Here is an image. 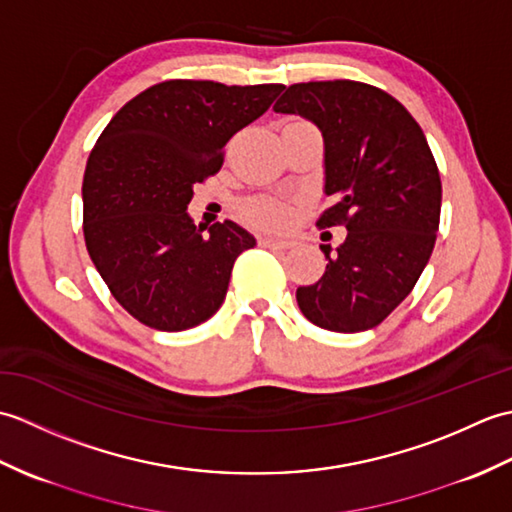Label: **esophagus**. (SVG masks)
Listing matches in <instances>:
<instances>
[{
    "label": "esophagus",
    "instance_id": "obj_1",
    "mask_svg": "<svg viewBox=\"0 0 512 512\" xmlns=\"http://www.w3.org/2000/svg\"><path fill=\"white\" fill-rule=\"evenodd\" d=\"M259 246L264 248H279V250H286L292 248L295 244L288 242V239H273V237H259Z\"/></svg>",
    "mask_w": 512,
    "mask_h": 512
}]
</instances>
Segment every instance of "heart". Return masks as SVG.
Instances as JSON below:
<instances>
[{"mask_svg": "<svg viewBox=\"0 0 512 512\" xmlns=\"http://www.w3.org/2000/svg\"><path fill=\"white\" fill-rule=\"evenodd\" d=\"M242 217L259 231H284L295 220V211L286 202L257 198L242 206Z\"/></svg>", "mask_w": 512, "mask_h": 512, "instance_id": "b5f03b06", "label": "heart"}]
</instances>
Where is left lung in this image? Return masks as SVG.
I'll list each match as a JSON object with an SVG mask.
<instances>
[{"label": "left lung", "mask_w": 512, "mask_h": 512, "mask_svg": "<svg viewBox=\"0 0 512 512\" xmlns=\"http://www.w3.org/2000/svg\"><path fill=\"white\" fill-rule=\"evenodd\" d=\"M275 112L306 116L325 143V193L319 228L345 226L323 277L297 288L303 317L332 332L383 323L416 286L436 246L440 171L420 125L385 90L361 81L290 85Z\"/></svg>", "instance_id": "obj_1"}]
</instances>
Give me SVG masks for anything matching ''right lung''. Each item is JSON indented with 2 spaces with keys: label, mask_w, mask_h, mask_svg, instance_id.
Returning <instances> with one entry per match:
<instances>
[{
  "label": "right lung",
  "mask_w": 512,
  "mask_h": 512,
  "mask_svg": "<svg viewBox=\"0 0 512 512\" xmlns=\"http://www.w3.org/2000/svg\"><path fill=\"white\" fill-rule=\"evenodd\" d=\"M279 83L171 79L125 103L96 140L83 176V235L114 299L147 328L211 319L235 259L255 237L226 220L195 226L193 187L222 169L224 147L262 116Z\"/></svg>",
  "instance_id": "1"
}]
</instances>
